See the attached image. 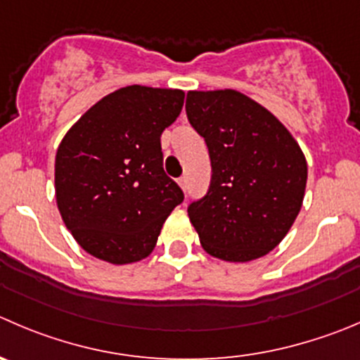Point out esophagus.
<instances>
[{
  "label": "esophagus",
  "mask_w": 360,
  "mask_h": 360,
  "mask_svg": "<svg viewBox=\"0 0 360 360\" xmlns=\"http://www.w3.org/2000/svg\"><path fill=\"white\" fill-rule=\"evenodd\" d=\"M177 184H179V186L183 188V190H186V176L179 177V179H177Z\"/></svg>",
  "instance_id": "1"
}]
</instances>
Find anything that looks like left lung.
<instances>
[{
    "label": "left lung",
    "mask_w": 360,
    "mask_h": 360,
    "mask_svg": "<svg viewBox=\"0 0 360 360\" xmlns=\"http://www.w3.org/2000/svg\"><path fill=\"white\" fill-rule=\"evenodd\" d=\"M186 114L212 167L207 195L188 207L202 248L225 262L265 257L302 207L301 146L273 112L236 89L188 91Z\"/></svg>",
    "instance_id": "obj_1"
}]
</instances>
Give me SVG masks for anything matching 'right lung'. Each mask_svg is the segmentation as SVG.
<instances>
[{
	"label": "right lung",
	"mask_w": 360,
	"mask_h": 360,
	"mask_svg": "<svg viewBox=\"0 0 360 360\" xmlns=\"http://www.w3.org/2000/svg\"><path fill=\"white\" fill-rule=\"evenodd\" d=\"M184 91L121 87L72 124L56 153V204L79 246L114 265L155 250L162 226L183 202L163 172V130L183 110Z\"/></svg>",
	"instance_id": "obj_1"
}]
</instances>
